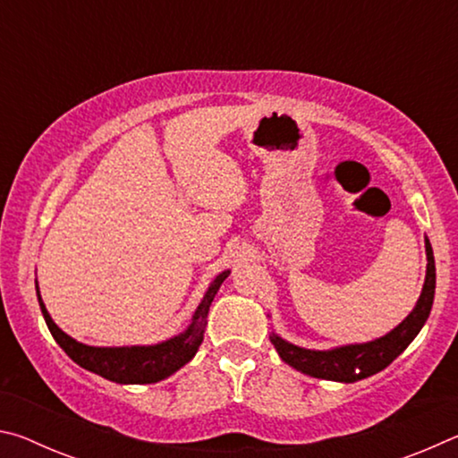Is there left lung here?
<instances>
[{"mask_svg": "<svg viewBox=\"0 0 458 458\" xmlns=\"http://www.w3.org/2000/svg\"><path fill=\"white\" fill-rule=\"evenodd\" d=\"M424 244L428 265H426L422 293L416 301V307L398 327L386 333L384 337L368 341V344L341 345L333 347V350H305V347L289 344L273 331L270 341H273L281 360L301 374L344 384H353L390 366L420 333L432 309L434 289H437V268H434V254L428 238L424 240Z\"/></svg>", "mask_w": 458, "mask_h": 458, "instance_id": "obj_1", "label": "left lung"}]
</instances>
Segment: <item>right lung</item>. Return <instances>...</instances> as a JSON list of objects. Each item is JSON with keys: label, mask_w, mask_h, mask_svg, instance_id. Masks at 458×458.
<instances>
[{"label": "right lung", "mask_w": 458, "mask_h": 458, "mask_svg": "<svg viewBox=\"0 0 458 458\" xmlns=\"http://www.w3.org/2000/svg\"><path fill=\"white\" fill-rule=\"evenodd\" d=\"M228 275L230 270H224V273L216 276L210 286H208L204 299H201L196 313H193L188 329L182 331L180 335L169 337L155 345L95 347L81 344V341L66 335V333L52 321L48 309H46L40 297V291H38V281L36 293L44 321L48 325L52 337L56 339V344L66 352L68 358L79 363L81 368L117 384H155L175 374L177 369L183 368L185 363L191 361L193 355H196L201 341H204L208 311H210L216 293H218L220 284L226 281Z\"/></svg>", "instance_id": "obj_1"}]
</instances>
